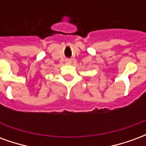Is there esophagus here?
<instances>
[{"label": "esophagus", "instance_id": "obj_1", "mask_svg": "<svg viewBox=\"0 0 146 146\" xmlns=\"http://www.w3.org/2000/svg\"><path fill=\"white\" fill-rule=\"evenodd\" d=\"M66 62L68 64H70L71 63V59H70V58H67L66 60Z\"/></svg>", "mask_w": 146, "mask_h": 146}]
</instances>
